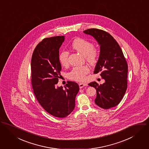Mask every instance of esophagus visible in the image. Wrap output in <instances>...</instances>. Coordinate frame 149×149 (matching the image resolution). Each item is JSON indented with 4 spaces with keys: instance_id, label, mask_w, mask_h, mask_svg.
Segmentation results:
<instances>
[{
    "instance_id": "34e87169",
    "label": "esophagus",
    "mask_w": 149,
    "mask_h": 149,
    "mask_svg": "<svg viewBox=\"0 0 149 149\" xmlns=\"http://www.w3.org/2000/svg\"><path fill=\"white\" fill-rule=\"evenodd\" d=\"M79 88H82L84 87H87V84L86 83H79Z\"/></svg>"
}]
</instances>
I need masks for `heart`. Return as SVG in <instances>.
I'll list each match as a JSON object with an SVG mask.
<instances>
[{
    "label": "heart",
    "mask_w": 149,
    "mask_h": 149,
    "mask_svg": "<svg viewBox=\"0 0 149 149\" xmlns=\"http://www.w3.org/2000/svg\"><path fill=\"white\" fill-rule=\"evenodd\" d=\"M71 47L83 56H85L86 61L91 65L97 63L98 59V53L95 50L93 43L82 38L75 39ZM59 61L63 66H67L68 63V52L66 50L62 51L59 55ZM90 70L88 67H75L68 73L70 79L77 81H83L86 79V75L88 74Z\"/></svg>",
    "instance_id": "b5f03b06"
}]
</instances>
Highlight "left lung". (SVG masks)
I'll use <instances>...</instances> for the list:
<instances>
[{
    "instance_id": "8db88e82",
    "label": "left lung",
    "mask_w": 149,
    "mask_h": 149,
    "mask_svg": "<svg viewBox=\"0 0 149 149\" xmlns=\"http://www.w3.org/2000/svg\"><path fill=\"white\" fill-rule=\"evenodd\" d=\"M83 33L94 37L100 46L94 73L100 72L105 82L100 85L96 82L88 84L96 89L95 102L103 109L115 107L123 98L127 87L128 67L123 52L114 38L104 31L91 29Z\"/></svg>"
}]
</instances>
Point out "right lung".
Returning <instances> with one entry per match:
<instances>
[{"instance_id":"obj_1","label":"right lung","mask_w":149,"mask_h":149,"mask_svg":"<svg viewBox=\"0 0 149 149\" xmlns=\"http://www.w3.org/2000/svg\"><path fill=\"white\" fill-rule=\"evenodd\" d=\"M65 39V36L44 39L33 51L31 64L33 93L42 107L58 118H65L74 110L79 90V85L72 81L67 82L65 89L56 86L62 69L59 50Z\"/></svg>"}]
</instances>
